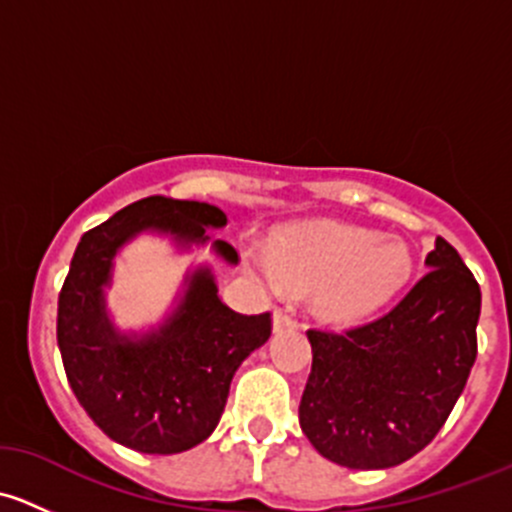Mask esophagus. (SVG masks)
Segmentation results:
<instances>
[{
	"label": "esophagus",
	"mask_w": 512,
	"mask_h": 512,
	"mask_svg": "<svg viewBox=\"0 0 512 512\" xmlns=\"http://www.w3.org/2000/svg\"><path fill=\"white\" fill-rule=\"evenodd\" d=\"M297 319L287 312V309H275V317H272V329L275 332H287V329H297Z\"/></svg>",
	"instance_id": "34e87169"
}]
</instances>
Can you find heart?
Returning <instances> with one entry per match:
<instances>
[{"label":"heart","instance_id":"1","mask_svg":"<svg viewBox=\"0 0 512 512\" xmlns=\"http://www.w3.org/2000/svg\"><path fill=\"white\" fill-rule=\"evenodd\" d=\"M245 260L272 289L317 292V309L334 324H352L384 307L411 277V252L364 227L314 223L289 227L272 242V255L242 247Z\"/></svg>","mask_w":512,"mask_h":512}]
</instances>
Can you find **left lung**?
<instances>
[{"mask_svg": "<svg viewBox=\"0 0 512 512\" xmlns=\"http://www.w3.org/2000/svg\"><path fill=\"white\" fill-rule=\"evenodd\" d=\"M426 267L384 317L339 334L307 332L312 371L299 426L332 463L379 471L409 461L466 389L478 354L480 287L443 237Z\"/></svg>", "mask_w": 512, "mask_h": 512, "instance_id": "1", "label": "left lung"}]
</instances>
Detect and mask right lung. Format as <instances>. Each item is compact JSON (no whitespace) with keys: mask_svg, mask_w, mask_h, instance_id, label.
I'll return each instance as SVG.
<instances>
[{"mask_svg":"<svg viewBox=\"0 0 512 512\" xmlns=\"http://www.w3.org/2000/svg\"><path fill=\"white\" fill-rule=\"evenodd\" d=\"M225 225L215 205L151 195L84 232L76 247L59 294L56 339L79 404L121 446L168 456L203 443L223 416L237 366L270 339V312L227 307L210 267L185 277L178 307L158 329L118 332L106 312L103 287L128 240L153 230L188 250L210 240L208 227ZM213 250L237 265V250L225 240H215Z\"/></svg>","mask_w":512,"mask_h":512,"instance_id":"obj_1","label":"right lung"}]
</instances>
